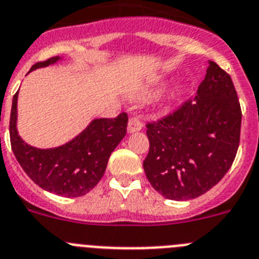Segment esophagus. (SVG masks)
Listing matches in <instances>:
<instances>
[{
  "label": "esophagus",
  "instance_id": "34e87169",
  "mask_svg": "<svg viewBox=\"0 0 259 259\" xmlns=\"http://www.w3.org/2000/svg\"><path fill=\"white\" fill-rule=\"evenodd\" d=\"M142 129V121L138 117H132L127 122V133H136Z\"/></svg>",
  "mask_w": 259,
  "mask_h": 259
}]
</instances>
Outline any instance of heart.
Wrapping results in <instances>:
<instances>
[{
  "label": "heart",
  "instance_id": "b5f03b06",
  "mask_svg": "<svg viewBox=\"0 0 259 259\" xmlns=\"http://www.w3.org/2000/svg\"><path fill=\"white\" fill-rule=\"evenodd\" d=\"M146 92V91H145ZM180 95V90L177 89V90H175V91L173 92H170L169 95H168V98H167V102H172V100H175V99L177 98V96Z\"/></svg>",
  "mask_w": 259,
  "mask_h": 259
}]
</instances>
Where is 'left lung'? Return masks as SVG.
Segmentation results:
<instances>
[{"instance_id":"obj_1","label":"left lung","mask_w":259,"mask_h":259,"mask_svg":"<svg viewBox=\"0 0 259 259\" xmlns=\"http://www.w3.org/2000/svg\"><path fill=\"white\" fill-rule=\"evenodd\" d=\"M241 116L229 74L208 61L197 96L146 126L150 151L143 168L152 188L172 201L193 199L213 188L235 160Z\"/></svg>"}]
</instances>
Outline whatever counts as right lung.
I'll use <instances>...</instances> for the list:
<instances>
[{"mask_svg": "<svg viewBox=\"0 0 259 259\" xmlns=\"http://www.w3.org/2000/svg\"><path fill=\"white\" fill-rule=\"evenodd\" d=\"M61 57H52L31 67L53 65ZM18 92L13 98L10 113V142L13 152L27 176L36 185L62 197H82L102 180L108 159L126 134L127 114L116 118H95L67 143L53 148L27 145L17 129Z\"/></svg>", "mask_w": 259, "mask_h": 259, "instance_id": "right-lung-1", "label": "right lung"}]
</instances>
